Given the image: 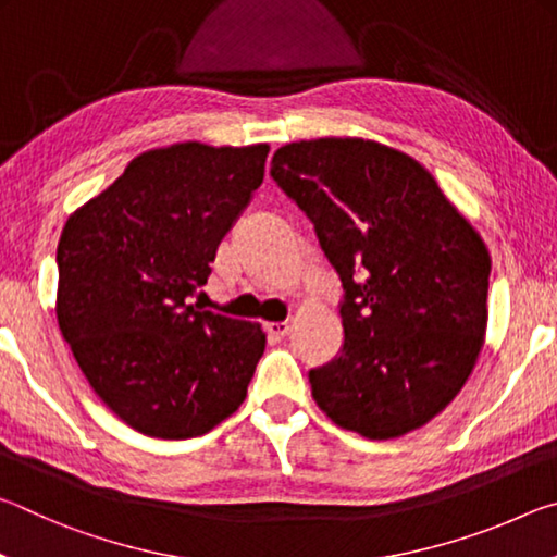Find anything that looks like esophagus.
<instances>
[{
    "label": "esophagus",
    "instance_id": "obj_1",
    "mask_svg": "<svg viewBox=\"0 0 557 557\" xmlns=\"http://www.w3.org/2000/svg\"><path fill=\"white\" fill-rule=\"evenodd\" d=\"M265 332L270 336H275V338L287 336L289 334V322H270V324H265Z\"/></svg>",
    "mask_w": 557,
    "mask_h": 557
}]
</instances>
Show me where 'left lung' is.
<instances>
[{
	"instance_id": "8db88e82",
	"label": "left lung",
	"mask_w": 557,
	"mask_h": 557,
	"mask_svg": "<svg viewBox=\"0 0 557 557\" xmlns=\"http://www.w3.org/2000/svg\"><path fill=\"white\" fill-rule=\"evenodd\" d=\"M270 176L312 221L344 292V344L309 371L317 405L371 440L422 428L482 351L484 240L425 166L369 139L285 145Z\"/></svg>"
}]
</instances>
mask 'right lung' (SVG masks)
Listing matches in <instances>:
<instances>
[{
	"label": "right lung",
	"mask_w": 557,
	"mask_h": 557,
	"mask_svg": "<svg viewBox=\"0 0 557 557\" xmlns=\"http://www.w3.org/2000/svg\"><path fill=\"white\" fill-rule=\"evenodd\" d=\"M268 152L152 149L63 225L61 334L100 400L147 437L206 435L248 395L265 351L260 324L188 299L262 184Z\"/></svg>",
	"instance_id": "add662e5"
}]
</instances>
